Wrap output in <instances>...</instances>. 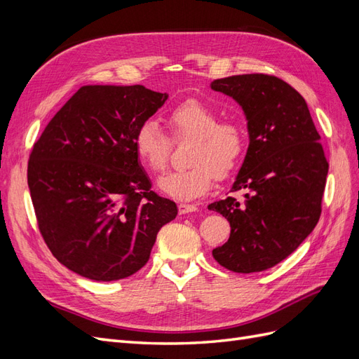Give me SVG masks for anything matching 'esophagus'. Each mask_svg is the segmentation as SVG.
<instances>
[{"instance_id": "1", "label": "esophagus", "mask_w": 359, "mask_h": 359, "mask_svg": "<svg viewBox=\"0 0 359 359\" xmlns=\"http://www.w3.org/2000/svg\"><path fill=\"white\" fill-rule=\"evenodd\" d=\"M178 211H180V214H189V212L198 211V206L196 205H190V203H180L178 205Z\"/></svg>"}]
</instances>
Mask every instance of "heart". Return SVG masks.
I'll return each mask as SVG.
<instances>
[{"mask_svg": "<svg viewBox=\"0 0 359 359\" xmlns=\"http://www.w3.org/2000/svg\"><path fill=\"white\" fill-rule=\"evenodd\" d=\"M175 140L191 139L189 169L170 172L158 180V189L177 201L198 199L212 187L214 178L231 175L240 163L245 133L240 123L220 121L219 114L198 100L184 102L166 118ZM135 149L153 173L166 169L170 142L157 123L145 121L135 135Z\"/></svg>", "mask_w": 359, "mask_h": 359, "instance_id": "b5f03b06", "label": "heart"}]
</instances>
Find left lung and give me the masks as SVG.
Segmentation results:
<instances>
[{
    "label": "left lung",
    "mask_w": 359,
    "mask_h": 359,
    "mask_svg": "<svg viewBox=\"0 0 359 359\" xmlns=\"http://www.w3.org/2000/svg\"><path fill=\"white\" fill-rule=\"evenodd\" d=\"M211 90L240 104L248 148L231 191L208 205L231 224V235L212 250L233 273H259L280 264L313 232L328 175L320 136L302 95L276 76L236 74L211 82Z\"/></svg>",
    "instance_id": "1"
}]
</instances>
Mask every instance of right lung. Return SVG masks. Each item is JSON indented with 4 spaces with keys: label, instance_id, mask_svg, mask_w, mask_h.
Instances as JSON below:
<instances>
[{
    "label": "right lung",
    "instance_id": "add662e5",
    "mask_svg": "<svg viewBox=\"0 0 359 359\" xmlns=\"http://www.w3.org/2000/svg\"><path fill=\"white\" fill-rule=\"evenodd\" d=\"M142 85H85L50 119L28 163L40 232L58 262L95 281L137 273L175 202L151 191L137 128L168 100Z\"/></svg>",
    "mask_w": 359,
    "mask_h": 359
}]
</instances>
